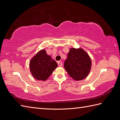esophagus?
Returning a JSON list of instances; mask_svg holds the SVG:
<instances>
[{"label":"esophagus","mask_w":120,"mask_h":120,"mask_svg":"<svg viewBox=\"0 0 120 120\" xmlns=\"http://www.w3.org/2000/svg\"><path fill=\"white\" fill-rule=\"evenodd\" d=\"M58 65H59V66H61L62 65V63L61 62H60V61H59V62H58Z\"/></svg>","instance_id":"34e87169"}]
</instances>
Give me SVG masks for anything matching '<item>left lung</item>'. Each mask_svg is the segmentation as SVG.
I'll use <instances>...</instances> for the list:
<instances>
[{
    "label": "left lung",
    "instance_id": "left-lung-1",
    "mask_svg": "<svg viewBox=\"0 0 120 120\" xmlns=\"http://www.w3.org/2000/svg\"><path fill=\"white\" fill-rule=\"evenodd\" d=\"M91 62L88 54L81 49H71L64 66L68 75L75 80L84 79L88 76Z\"/></svg>",
    "mask_w": 120,
    "mask_h": 120
}]
</instances>
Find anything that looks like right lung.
I'll list each match as a JSON object with an SVG mask.
<instances>
[{"label": "right lung", "mask_w": 120, "mask_h": 120, "mask_svg": "<svg viewBox=\"0 0 120 120\" xmlns=\"http://www.w3.org/2000/svg\"><path fill=\"white\" fill-rule=\"evenodd\" d=\"M58 66L44 49L41 50L30 61V68L32 75L38 80L45 81L51 76Z\"/></svg>", "instance_id": "right-lung-1"}]
</instances>
